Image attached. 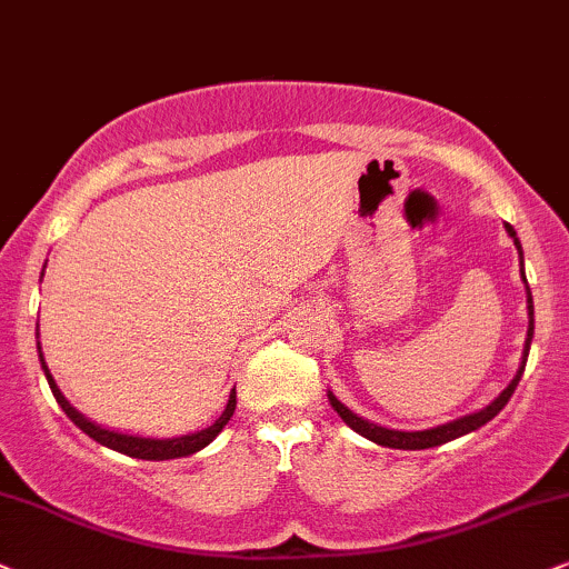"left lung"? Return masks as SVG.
I'll return each instance as SVG.
<instances>
[{
  "mask_svg": "<svg viewBox=\"0 0 569 569\" xmlns=\"http://www.w3.org/2000/svg\"><path fill=\"white\" fill-rule=\"evenodd\" d=\"M507 233L515 239V247H517V254H520V264H522V247H520V239H517L515 228L505 222ZM522 280H525V272H522ZM525 291H528V338H525V349H522V362H520V370H517V376L512 378V383H509L505 391L496 397L491 405L480 409V412H472V415H465L459 417V420H451L446 422V426H438V428H430V430H391V428H383V426H376V422L365 420V417H359L351 412L349 407H343L341 401H338L333 393L328 391V401L330 407L336 409L338 417H341L343 422L351 430H357L359 436L370 438L372 443L378 446H388V449H430V446H441L446 441H455V438L465 436V433H472V430H478L480 426H486L488 420H493L496 415L501 412V409L507 407V401L512 399L517 383H520L522 372H525V362H528V351H530V341H533V297H530V289H528V280H525Z\"/></svg>",
  "mask_w": 569,
  "mask_h": 569,
  "instance_id": "8db88e82",
  "label": "left lung"
}]
</instances>
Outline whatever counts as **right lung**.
<instances>
[{"label": "right lung", "instance_id": "right-lung-1", "mask_svg": "<svg viewBox=\"0 0 569 569\" xmlns=\"http://www.w3.org/2000/svg\"><path fill=\"white\" fill-rule=\"evenodd\" d=\"M39 359H41V370H44V376H47V383H49V388H52L57 405L62 407V412L68 415L70 420H73L76 426L81 428L86 436L93 438L97 443H102V446H107V449H114V451H120V455H128V457H136V459H152V462H160V459L189 457V455H193V451L204 449L207 443H212V438L228 426V420H231L233 409H236V388H233L231 397H228L226 412H222L210 428L197 430V433L178 436V438H141V436L114 433V430H107L102 426H97V422H91L89 417H83L81 412H78L76 407H70V401L62 397V391L54 383L52 372H49V368H47L44 355H41V347H39Z\"/></svg>", "mask_w": 569, "mask_h": 569}]
</instances>
